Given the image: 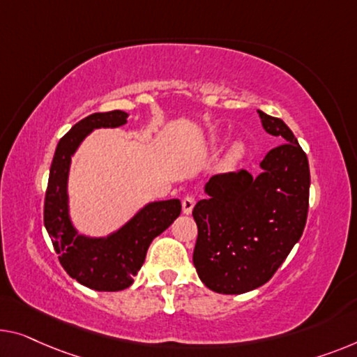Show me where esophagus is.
I'll list each match as a JSON object with an SVG mask.
<instances>
[{"mask_svg":"<svg viewBox=\"0 0 357 357\" xmlns=\"http://www.w3.org/2000/svg\"><path fill=\"white\" fill-rule=\"evenodd\" d=\"M194 205H195V199L192 195H185L183 199V213L184 215H190L194 210Z\"/></svg>","mask_w":357,"mask_h":357,"instance_id":"34e87169","label":"esophagus"}]
</instances>
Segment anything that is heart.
I'll return each instance as SVG.
<instances>
[{
    "instance_id": "heart-1",
    "label": "heart",
    "mask_w": 357,
    "mask_h": 357,
    "mask_svg": "<svg viewBox=\"0 0 357 357\" xmlns=\"http://www.w3.org/2000/svg\"><path fill=\"white\" fill-rule=\"evenodd\" d=\"M245 155V146L242 142H234L229 151H227L222 167L225 168H234L236 165L242 160V157Z\"/></svg>"
}]
</instances>
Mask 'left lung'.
Wrapping results in <instances>:
<instances>
[{
  "instance_id": "left-lung-1",
  "label": "left lung",
  "mask_w": 357,
  "mask_h": 357,
  "mask_svg": "<svg viewBox=\"0 0 357 357\" xmlns=\"http://www.w3.org/2000/svg\"><path fill=\"white\" fill-rule=\"evenodd\" d=\"M266 132L284 142L247 169L216 174L197 202L194 266L216 294L241 295L273 278L305 229L310 205V165L289 126L258 110Z\"/></svg>"
}]
</instances>
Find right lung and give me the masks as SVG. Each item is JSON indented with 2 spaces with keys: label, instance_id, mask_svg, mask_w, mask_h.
Here are the masks:
<instances>
[{
  "label": "right lung",
  "instance_id": "add662e5",
  "mask_svg": "<svg viewBox=\"0 0 357 357\" xmlns=\"http://www.w3.org/2000/svg\"><path fill=\"white\" fill-rule=\"evenodd\" d=\"M126 119L123 110L99 112L73 125L56 147L45 197V227L62 268L72 279L98 291L128 289L144 263L149 245L181 213L178 199L151 202L105 237L83 236L72 225L67 183L73 153L93 130L119 128Z\"/></svg>",
  "mask_w": 357,
  "mask_h": 357
}]
</instances>
